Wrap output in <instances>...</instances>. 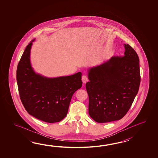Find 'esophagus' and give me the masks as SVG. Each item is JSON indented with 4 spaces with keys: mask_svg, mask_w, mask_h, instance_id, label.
Returning <instances> with one entry per match:
<instances>
[{
    "mask_svg": "<svg viewBox=\"0 0 158 158\" xmlns=\"http://www.w3.org/2000/svg\"><path fill=\"white\" fill-rule=\"evenodd\" d=\"M81 80H82V82H83L84 84H85V83L87 82V81H88L87 76H85V75H84V76H82V78H81Z\"/></svg>",
    "mask_w": 158,
    "mask_h": 158,
    "instance_id": "esophagus-1",
    "label": "esophagus"
}]
</instances>
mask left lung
I'll use <instances>...</instances> for the list:
<instances>
[{
    "instance_id": "obj_1",
    "label": "left lung",
    "mask_w": 158,
    "mask_h": 158,
    "mask_svg": "<svg viewBox=\"0 0 158 158\" xmlns=\"http://www.w3.org/2000/svg\"><path fill=\"white\" fill-rule=\"evenodd\" d=\"M124 56H112L88 70L86 89L89 114L94 121L104 123L121 119L136 97L141 81L139 57L128 44Z\"/></svg>"
}]
</instances>
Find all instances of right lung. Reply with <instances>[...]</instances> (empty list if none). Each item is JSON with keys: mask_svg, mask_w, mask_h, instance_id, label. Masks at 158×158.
Segmentation results:
<instances>
[{"mask_svg": "<svg viewBox=\"0 0 158 158\" xmlns=\"http://www.w3.org/2000/svg\"><path fill=\"white\" fill-rule=\"evenodd\" d=\"M35 40L27 46L17 65L21 101L34 118L46 123H57L67 116L73 95L82 86V73L50 78L36 73L30 61V51Z\"/></svg>", "mask_w": 158, "mask_h": 158, "instance_id": "right-lung-1", "label": "right lung"}]
</instances>
